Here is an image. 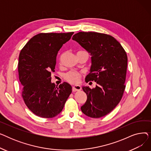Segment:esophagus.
I'll return each instance as SVG.
<instances>
[{
	"label": "esophagus",
	"mask_w": 151,
	"mask_h": 151,
	"mask_svg": "<svg viewBox=\"0 0 151 151\" xmlns=\"http://www.w3.org/2000/svg\"><path fill=\"white\" fill-rule=\"evenodd\" d=\"M81 89V87L80 85H75L72 87V90L73 92L79 91Z\"/></svg>",
	"instance_id": "1"
}]
</instances>
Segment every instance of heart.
<instances>
[{
	"instance_id": "1",
	"label": "heart",
	"mask_w": 151,
	"mask_h": 151,
	"mask_svg": "<svg viewBox=\"0 0 151 151\" xmlns=\"http://www.w3.org/2000/svg\"><path fill=\"white\" fill-rule=\"evenodd\" d=\"M79 52V51H78ZM81 75L77 71H69L65 75V80L71 84H76L79 83L81 79Z\"/></svg>"
}]
</instances>
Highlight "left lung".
Here are the masks:
<instances>
[{
    "instance_id": "1",
    "label": "left lung",
    "mask_w": 151,
    "mask_h": 151,
    "mask_svg": "<svg viewBox=\"0 0 151 151\" xmlns=\"http://www.w3.org/2000/svg\"><path fill=\"white\" fill-rule=\"evenodd\" d=\"M91 55V72L86 82L95 81V88L83 87L87 100L82 112L92 118L109 114L122 99L125 91L127 55L120 43L112 36L94 32H80L73 36Z\"/></svg>"
}]
</instances>
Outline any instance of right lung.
I'll return each instance as SVG.
<instances>
[{"instance_id":"obj_1","label":"right lung","mask_w":151,"mask_h":151,"mask_svg":"<svg viewBox=\"0 0 151 151\" xmlns=\"http://www.w3.org/2000/svg\"><path fill=\"white\" fill-rule=\"evenodd\" d=\"M73 34H38L31 38L20 52L18 75L22 85V97L27 108L37 116H58L72 92L67 83L55 86L51 82V76L58 51Z\"/></svg>"}]
</instances>
